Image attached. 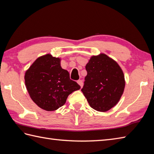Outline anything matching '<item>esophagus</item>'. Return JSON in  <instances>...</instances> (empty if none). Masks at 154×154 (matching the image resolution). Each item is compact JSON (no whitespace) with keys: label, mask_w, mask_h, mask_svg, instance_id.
I'll return each mask as SVG.
<instances>
[{"label":"esophagus","mask_w":154,"mask_h":154,"mask_svg":"<svg viewBox=\"0 0 154 154\" xmlns=\"http://www.w3.org/2000/svg\"><path fill=\"white\" fill-rule=\"evenodd\" d=\"M77 83L79 85L81 88L83 87V81H82V80H80V79L78 80V81H77Z\"/></svg>","instance_id":"1"}]
</instances>
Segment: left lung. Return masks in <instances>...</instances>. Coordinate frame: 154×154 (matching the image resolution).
Listing matches in <instances>:
<instances>
[{"label":"left lung","instance_id":"left-lung-1","mask_svg":"<svg viewBox=\"0 0 154 154\" xmlns=\"http://www.w3.org/2000/svg\"><path fill=\"white\" fill-rule=\"evenodd\" d=\"M81 89L89 105L100 112L112 109L123 94L125 81L122 70L116 62L101 54L91 57Z\"/></svg>","mask_w":154,"mask_h":154}]
</instances>
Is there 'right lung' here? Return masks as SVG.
<instances>
[{
    "label": "right lung",
    "instance_id": "right-lung-1",
    "mask_svg": "<svg viewBox=\"0 0 154 154\" xmlns=\"http://www.w3.org/2000/svg\"><path fill=\"white\" fill-rule=\"evenodd\" d=\"M60 61V58L46 54L38 57L25 73V84L31 99L47 111L63 106L67 97L81 88L70 79L69 73L61 68Z\"/></svg>",
    "mask_w": 154,
    "mask_h": 154
}]
</instances>
